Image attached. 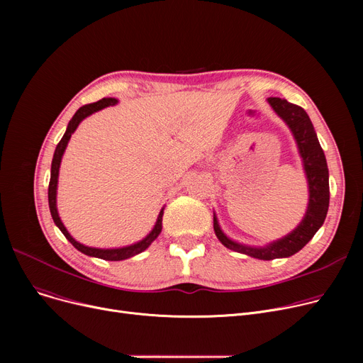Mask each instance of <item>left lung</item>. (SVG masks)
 Here are the masks:
<instances>
[{
  "mask_svg": "<svg viewBox=\"0 0 363 363\" xmlns=\"http://www.w3.org/2000/svg\"><path fill=\"white\" fill-rule=\"evenodd\" d=\"M272 108L278 113V116L284 119L293 132L297 141L300 156L303 159L304 170H306L308 182H309V207L304 219L296 228V230L266 247H249L238 244L228 238L219 228L216 216H213V230L219 241L226 249L252 256L262 260H272L278 257H289L300 252L306 245L316 231L322 226L327 218L328 206H330V182H328V166L327 159L323 155V150L318 141L313 125L300 106L291 104L284 99L269 97L268 99Z\"/></svg>",
  "mask_w": 363,
  "mask_h": 363,
  "instance_id": "8db88e82",
  "label": "left lung"
}]
</instances>
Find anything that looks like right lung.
<instances>
[{"instance_id": "add662e5", "label": "right lung", "mask_w": 363, "mask_h": 363, "mask_svg": "<svg viewBox=\"0 0 363 363\" xmlns=\"http://www.w3.org/2000/svg\"><path fill=\"white\" fill-rule=\"evenodd\" d=\"M116 103H118L116 99H103V100H100L97 103H91V104L82 106L78 111L73 114V118H72V121L67 125V129L65 132L63 138L60 140V143L57 144V147H55L52 163H51V178H50V185H48V204H50V212H51L54 223L60 228V231L72 242V245L74 247V249H78L84 255H88V256H92V257H99V259H103V260H125V259H129L132 256H135V255L144 252L147 247L152 241H155L159 237V234L162 233V216H163V211H162L159 213V218H157V222H156L155 228H152V231L143 241H140L137 244L122 247V249H94V247H86V245L76 241L74 238H72L70 234L67 233V230L65 228V225L62 223V220L59 218V213H57V206H55L57 178H59V167H60L62 156H63V152L66 150V145H67V143H69V140L72 137V133L74 132L76 128H78V125L82 122V119L89 116V114H92L94 111H97V110H101V108H104L107 106L116 104Z\"/></svg>"}]
</instances>
